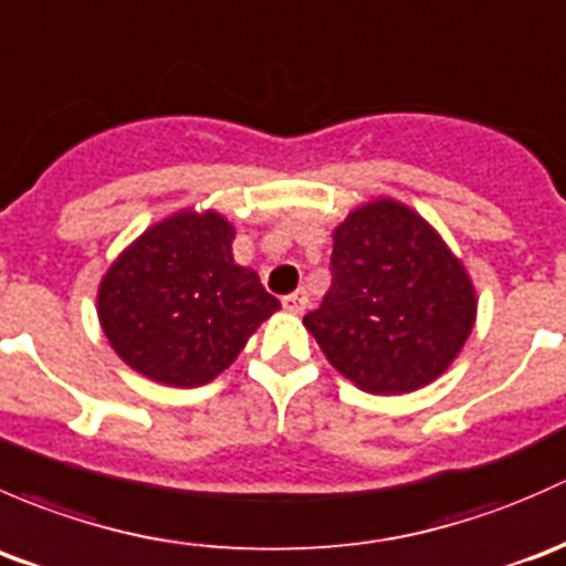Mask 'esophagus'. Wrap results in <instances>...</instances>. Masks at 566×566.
Masks as SVG:
<instances>
[{
  "label": "esophagus",
  "instance_id": "esophagus-1",
  "mask_svg": "<svg viewBox=\"0 0 566 566\" xmlns=\"http://www.w3.org/2000/svg\"><path fill=\"white\" fill-rule=\"evenodd\" d=\"M283 307L289 313H294V316H302L307 307V291L300 289V291H294V294L283 296Z\"/></svg>",
  "mask_w": 566,
  "mask_h": 566
}]
</instances>
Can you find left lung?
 Returning <instances> with one entry per match:
<instances>
[{"label":"left lung","mask_w":566,"mask_h":566,"mask_svg":"<svg viewBox=\"0 0 566 566\" xmlns=\"http://www.w3.org/2000/svg\"><path fill=\"white\" fill-rule=\"evenodd\" d=\"M332 285L307 326L332 368L370 395L436 381L476 322V291L439 231L395 198L332 231Z\"/></svg>","instance_id":"1"}]
</instances>
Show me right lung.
<instances>
[{"label": "right lung", "instance_id": "obj_1", "mask_svg": "<svg viewBox=\"0 0 566 566\" xmlns=\"http://www.w3.org/2000/svg\"><path fill=\"white\" fill-rule=\"evenodd\" d=\"M234 234L214 209H179L116 255L97 289V318L122 363L166 387H201L281 311L234 261Z\"/></svg>", "mask_w": 566, "mask_h": 566}]
</instances>
